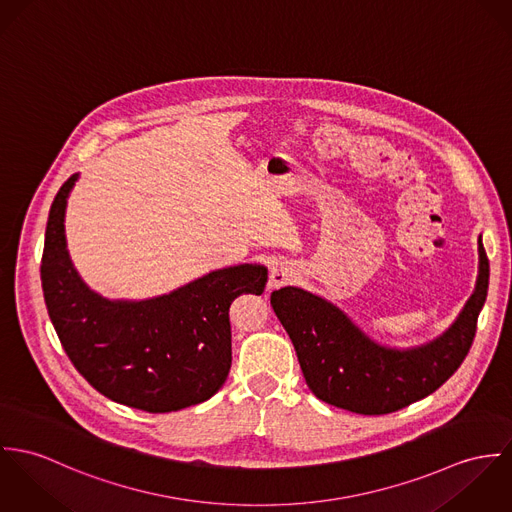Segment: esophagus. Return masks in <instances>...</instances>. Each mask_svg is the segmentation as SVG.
<instances>
[{"label": "esophagus", "mask_w": 512, "mask_h": 512, "mask_svg": "<svg viewBox=\"0 0 512 512\" xmlns=\"http://www.w3.org/2000/svg\"><path fill=\"white\" fill-rule=\"evenodd\" d=\"M298 275L296 267L290 261H277L271 267V286H283Z\"/></svg>", "instance_id": "obj_1"}]
</instances>
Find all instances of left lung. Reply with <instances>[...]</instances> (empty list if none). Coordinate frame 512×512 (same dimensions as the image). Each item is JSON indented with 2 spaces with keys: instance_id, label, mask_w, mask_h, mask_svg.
I'll return each mask as SVG.
<instances>
[{
  "instance_id": "1",
  "label": "left lung",
  "mask_w": 512,
  "mask_h": 512,
  "mask_svg": "<svg viewBox=\"0 0 512 512\" xmlns=\"http://www.w3.org/2000/svg\"><path fill=\"white\" fill-rule=\"evenodd\" d=\"M479 267L471 296L438 338L393 347L365 334L340 306L298 286L271 294L314 397L357 414H389L432 395L465 359L489 288V261L477 239Z\"/></svg>"
}]
</instances>
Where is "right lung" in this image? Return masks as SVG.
I'll return each mask as SVG.
<instances>
[{
  "label": "right lung",
  "mask_w": 512,
  "mask_h": 512,
  "mask_svg": "<svg viewBox=\"0 0 512 512\" xmlns=\"http://www.w3.org/2000/svg\"><path fill=\"white\" fill-rule=\"evenodd\" d=\"M72 174L49 212L41 281L58 340L78 373L104 397L145 412H172L214 397L231 367L229 306L263 294L267 267L210 271L169 294L112 300L82 281L66 247Z\"/></svg>",
  "instance_id": "1"
}]
</instances>
